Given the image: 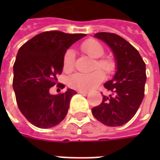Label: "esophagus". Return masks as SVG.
Instances as JSON below:
<instances>
[{"label":"esophagus","mask_w":160,"mask_h":160,"mask_svg":"<svg viewBox=\"0 0 160 160\" xmlns=\"http://www.w3.org/2000/svg\"><path fill=\"white\" fill-rule=\"evenodd\" d=\"M77 92H78V93H81V94H84V95L88 93L87 91H77Z\"/></svg>","instance_id":"obj_1"}]
</instances>
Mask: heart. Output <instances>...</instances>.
Wrapping results in <instances>:
<instances>
[{"label":"heart","instance_id":"1","mask_svg":"<svg viewBox=\"0 0 160 160\" xmlns=\"http://www.w3.org/2000/svg\"><path fill=\"white\" fill-rule=\"evenodd\" d=\"M81 49L90 57L93 58H102L104 55V48L95 40H87L82 43ZM75 65V52L73 50H68L63 58V70L70 72ZM101 68L106 74H111L115 70V64L109 58H100L96 60L94 68ZM100 69H96L91 73H75L68 77V83L73 89L78 91H88L95 87L104 79V74Z\"/></svg>","mask_w":160,"mask_h":160}]
</instances>
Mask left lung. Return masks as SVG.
<instances>
[{"instance_id":"obj_1","label":"left lung","mask_w":160,"mask_h":160,"mask_svg":"<svg viewBox=\"0 0 160 160\" xmlns=\"http://www.w3.org/2000/svg\"><path fill=\"white\" fill-rule=\"evenodd\" d=\"M94 37L111 49L117 72L111 80L104 83L110 94L103 95L102 103L92 108V112L105 126H123L135 115L143 100L147 78L145 63L138 51L119 35L102 32Z\"/></svg>"}]
</instances>
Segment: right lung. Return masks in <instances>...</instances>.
<instances>
[{"label":"right lung","instance_id":"add662e5","mask_svg":"<svg viewBox=\"0 0 160 160\" xmlns=\"http://www.w3.org/2000/svg\"><path fill=\"white\" fill-rule=\"evenodd\" d=\"M84 36L48 31L34 36L18 50L13 66L16 101L24 117L36 127H53L67 116L71 98L77 92L68 89L52 95L50 88L62 73L67 50ZM58 86L64 88L62 83Z\"/></svg>","mask_w":160,"mask_h":160}]
</instances>
